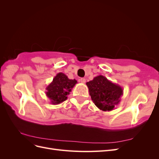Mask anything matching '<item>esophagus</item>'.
Masks as SVG:
<instances>
[{"mask_svg":"<svg viewBox=\"0 0 159 159\" xmlns=\"http://www.w3.org/2000/svg\"><path fill=\"white\" fill-rule=\"evenodd\" d=\"M80 81L82 84H85V81H86V80L85 79V78H81L80 79Z\"/></svg>","mask_w":159,"mask_h":159,"instance_id":"34e87169","label":"esophagus"}]
</instances>
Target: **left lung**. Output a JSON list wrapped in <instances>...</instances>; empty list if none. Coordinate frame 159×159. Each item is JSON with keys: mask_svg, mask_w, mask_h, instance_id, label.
Listing matches in <instances>:
<instances>
[{"mask_svg": "<svg viewBox=\"0 0 159 159\" xmlns=\"http://www.w3.org/2000/svg\"><path fill=\"white\" fill-rule=\"evenodd\" d=\"M94 104L103 111H110L121 102L123 88L103 75H98L86 83Z\"/></svg>", "mask_w": 159, "mask_h": 159, "instance_id": "8db88e82", "label": "left lung"}]
</instances>
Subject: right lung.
<instances>
[{
    "mask_svg": "<svg viewBox=\"0 0 159 159\" xmlns=\"http://www.w3.org/2000/svg\"><path fill=\"white\" fill-rule=\"evenodd\" d=\"M77 80H70L64 73L57 74L52 82L47 86L46 95L52 105H57L64 102L77 84Z\"/></svg>",
    "mask_w": 159,
    "mask_h": 159,
    "instance_id": "right-lung-1",
    "label": "right lung"
}]
</instances>
